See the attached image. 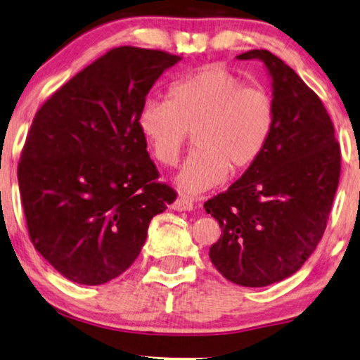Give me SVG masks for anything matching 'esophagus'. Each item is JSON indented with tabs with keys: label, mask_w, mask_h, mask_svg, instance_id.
Listing matches in <instances>:
<instances>
[{
	"label": "esophagus",
	"mask_w": 360,
	"mask_h": 360,
	"mask_svg": "<svg viewBox=\"0 0 360 360\" xmlns=\"http://www.w3.org/2000/svg\"><path fill=\"white\" fill-rule=\"evenodd\" d=\"M172 208H174L175 211H193L195 205H193V201H191V200L185 198V196H180V198H176L174 201Z\"/></svg>",
	"instance_id": "esophagus-1"
}]
</instances>
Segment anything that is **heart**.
Instances as JSON below:
<instances>
[{
    "mask_svg": "<svg viewBox=\"0 0 360 360\" xmlns=\"http://www.w3.org/2000/svg\"><path fill=\"white\" fill-rule=\"evenodd\" d=\"M137 129L154 160L174 165L188 132L196 150L175 184L185 193L219 185L264 155L275 129V105L262 88L245 86L221 65H206L170 86L169 101L146 100Z\"/></svg>",
    "mask_w": 360,
    "mask_h": 360,
    "instance_id": "1",
    "label": "heart"
}]
</instances>
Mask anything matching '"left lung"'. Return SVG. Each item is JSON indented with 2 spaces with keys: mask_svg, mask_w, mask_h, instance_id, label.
Returning <instances> with one entry per match:
<instances>
[{
  "mask_svg": "<svg viewBox=\"0 0 360 360\" xmlns=\"http://www.w3.org/2000/svg\"><path fill=\"white\" fill-rule=\"evenodd\" d=\"M236 58L264 63L272 83L275 129L264 155L205 203L221 228L210 259L229 282L267 287L297 272L321 240L341 152L326 108L293 68L259 49Z\"/></svg>",
  "mask_w": 360,
  "mask_h": 360,
  "instance_id": "1",
  "label": "left lung"
}]
</instances>
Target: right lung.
I'll return each instance as SVG.
<instances>
[{
  "label": "right lung",
  "instance_id": "1",
  "mask_svg": "<svg viewBox=\"0 0 360 360\" xmlns=\"http://www.w3.org/2000/svg\"><path fill=\"white\" fill-rule=\"evenodd\" d=\"M181 58L117 47L77 73L34 117L18 167L34 248L80 285L120 277L139 255L150 219L175 200L159 176L137 115Z\"/></svg>",
  "mask_w": 360,
  "mask_h": 360
}]
</instances>
